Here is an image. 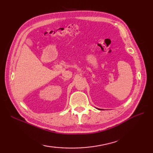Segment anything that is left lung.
I'll return each instance as SVG.
<instances>
[{
    "mask_svg": "<svg viewBox=\"0 0 153 153\" xmlns=\"http://www.w3.org/2000/svg\"><path fill=\"white\" fill-rule=\"evenodd\" d=\"M99 110H100V109H99Z\"/></svg>",
    "mask_w": 153,
    "mask_h": 153,
    "instance_id": "left-lung-1",
    "label": "left lung"
}]
</instances>
